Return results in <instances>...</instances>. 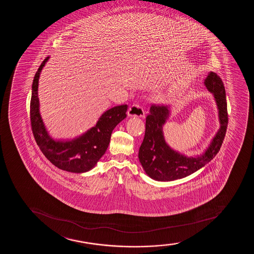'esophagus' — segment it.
I'll list each match as a JSON object with an SVG mask.
<instances>
[{
	"mask_svg": "<svg viewBox=\"0 0 254 254\" xmlns=\"http://www.w3.org/2000/svg\"><path fill=\"white\" fill-rule=\"evenodd\" d=\"M128 116L129 117H139V118H144L146 112L141 106L134 104L130 108H128Z\"/></svg>",
	"mask_w": 254,
	"mask_h": 254,
	"instance_id": "obj_1",
	"label": "esophagus"
}]
</instances>
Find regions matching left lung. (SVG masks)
<instances>
[{
	"mask_svg": "<svg viewBox=\"0 0 254 254\" xmlns=\"http://www.w3.org/2000/svg\"><path fill=\"white\" fill-rule=\"evenodd\" d=\"M204 85L213 94L220 127L201 154L187 157L167 144L163 127L170 114V106L152 105L146 119V131L139 149V160L146 175L158 181H172L185 178L205 166L219 152L227 128V102L224 84L219 76L209 72Z\"/></svg>",
	"mask_w": 254,
	"mask_h": 254,
	"instance_id": "8db88e82",
	"label": "left lung"
}]
</instances>
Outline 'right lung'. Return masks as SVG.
Returning <instances> with one entry per match:
<instances>
[{
    "mask_svg": "<svg viewBox=\"0 0 254 254\" xmlns=\"http://www.w3.org/2000/svg\"><path fill=\"white\" fill-rule=\"evenodd\" d=\"M42 62L35 73L30 101V121L33 134L45 157L59 169L67 172L85 173L93 169L104 155L112 132L126 118L128 106H116L102 114L96 126L72 140H55L47 131L40 113L38 85L40 74L47 62Z\"/></svg>",
    "mask_w": 254,
    "mask_h": 254,
    "instance_id": "1",
    "label": "right lung"
}]
</instances>
